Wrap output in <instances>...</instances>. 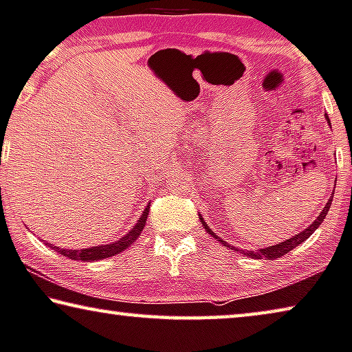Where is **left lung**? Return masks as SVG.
Masks as SVG:
<instances>
[{"instance_id":"8db88e82","label":"left lung","mask_w":352,"mask_h":352,"mask_svg":"<svg viewBox=\"0 0 352 352\" xmlns=\"http://www.w3.org/2000/svg\"><path fill=\"white\" fill-rule=\"evenodd\" d=\"M326 120H327V123L330 124V120H329V117H327V113H326ZM332 194H333V192H332ZM332 199H333V196H330L327 204H326V206H324V208H322V212L319 213V217H318L316 219H314V221H313L307 229H303V230H300V232H298V234L292 235V237L285 240V242H281V243H278V245L267 246V248H261V250H256V251H243V254H245V256H250V258H253V259H262V258H265V259H270V261H272V259L280 258V256H285L286 253H289V251L296 248V246H298L300 243L305 242V240H307L308 237H310V235L314 232V230H316L319 226H321V223L324 221V218H326V214H327L329 208H330V204H332ZM199 218H201L202 226L206 228L207 232H208L210 235H212L213 239H217L219 243L224 245V246H228V248H230V245H229L228 242H224L223 239H219L218 235L214 234L212 229H210V226H207V223L204 221V218L201 217V214H199ZM230 250H235V248L232 246V248H230ZM235 251H239V250H235ZM240 253H242V251H240Z\"/></svg>"}]
</instances>
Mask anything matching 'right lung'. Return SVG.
Masks as SVG:
<instances>
[{"label": "right lung", "mask_w": 352, "mask_h": 352, "mask_svg": "<svg viewBox=\"0 0 352 352\" xmlns=\"http://www.w3.org/2000/svg\"><path fill=\"white\" fill-rule=\"evenodd\" d=\"M148 212H150V202L148 206L145 207V210L140 214V218L138 219V223L134 224L133 229L129 230V232H126V235H123L122 239L115 240L112 243H107V245H98V246H90V248H82V250H66V248H60V246H55V245H49L52 250H55L56 253H60L63 256H66V258H71L74 261H99V259H106L110 258V256H115V254H120L122 251H124L128 246L133 245L135 240L140 234H142V229L145 226V221H146V217H148Z\"/></svg>", "instance_id": "add662e5"}]
</instances>
